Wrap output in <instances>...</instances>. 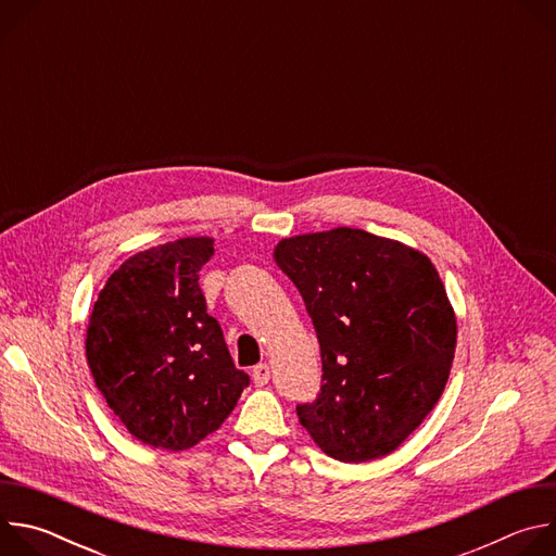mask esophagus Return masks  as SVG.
Wrapping results in <instances>:
<instances>
[{
  "label": "esophagus",
  "instance_id": "1",
  "mask_svg": "<svg viewBox=\"0 0 556 556\" xmlns=\"http://www.w3.org/2000/svg\"><path fill=\"white\" fill-rule=\"evenodd\" d=\"M270 380V367L266 363H260L255 369H253V382L257 387H264L266 382Z\"/></svg>",
  "mask_w": 556,
  "mask_h": 556
}]
</instances>
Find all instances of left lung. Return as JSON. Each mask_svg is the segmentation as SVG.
Masks as SVG:
<instances>
[{"mask_svg": "<svg viewBox=\"0 0 556 556\" xmlns=\"http://www.w3.org/2000/svg\"><path fill=\"white\" fill-rule=\"evenodd\" d=\"M277 266L299 288L324 363L296 416L326 455L361 464L399 448L446 387L457 316L433 262L361 228L283 237Z\"/></svg>", "mask_w": 556, "mask_h": 556, "instance_id": "left-lung-1", "label": "left lung"}]
</instances>
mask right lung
I'll return each instance as SVG.
<instances>
[{"label": "right lung", "instance_id": "obj_1", "mask_svg": "<svg viewBox=\"0 0 556 556\" xmlns=\"http://www.w3.org/2000/svg\"><path fill=\"white\" fill-rule=\"evenodd\" d=\"M213 237H180L127 257L94 301L86 356L125 429L153 448L185 451L230 416L249 384L206 314L200 270Z\"/></svg>", "mask_w": 556, "mask_h": 556}]
</instances>
